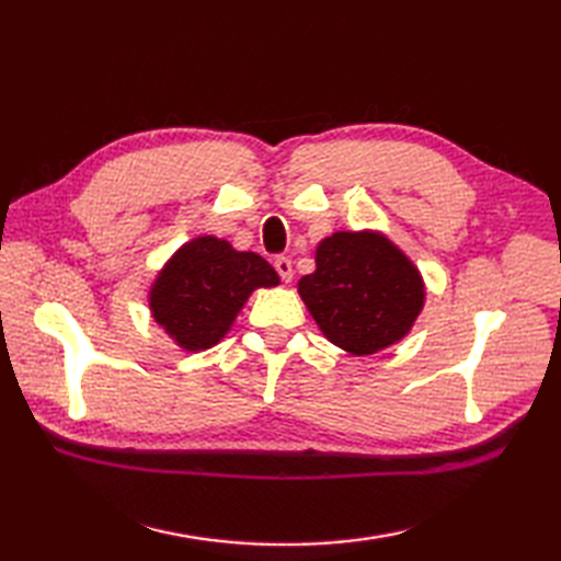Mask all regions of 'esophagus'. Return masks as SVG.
<instances>
[{
  "instance_id": "1",
  "label": "esophagus",
  "mask_w": 561,
  "mask_h": 561,
  "mask_svg": "<svg viewBox=\"0 0 561 561\" xmlns=\"http://www.w3.org/2000/svg\"><path fill=\"white\" fill-rule=\"evenodd\" d=\"M274 270H277V274L282 277V282H291L294 279V267H291V260L289 257H277L274 260Z\"/></svg>"
}]
</instances>
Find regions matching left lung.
Wrapping results in <instances>:
<instances>
[{"label":"left lung","instance_id":"left-lung-1","mask_svg":"<svg viewBox=\"0 0 561 561\" xmlns=\"http://www.w3.org/2000/svg\"><path fill=\"white\" fill-rule=\"evenodd\" d=\"M299 294L323 335L356 356L400 342L424 308L420 270L378 231L323 238Z\"/></svg>","mask_w":561,"mask_h":561}]
</instances>
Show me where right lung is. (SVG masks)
Masks as SVG:
<instances>
[{
  "label": "right lung",
  "mask_w": 561,
  "mask_h": 561,
  "mask_svg": "<svg viewBox=\"0 0 561 561\" xmlns=\"http://www.w3.org/2000/svg\"><path fill=\"white\" fill-rule=\"evenodd\" d=\"M279 274L257 253L199 236L175 250L149 291V308L165 335L185 352H202L231 330L248 296L277 287Z\"/></svg>",
  "instance_id": "obj_1"
}]
</instances>
